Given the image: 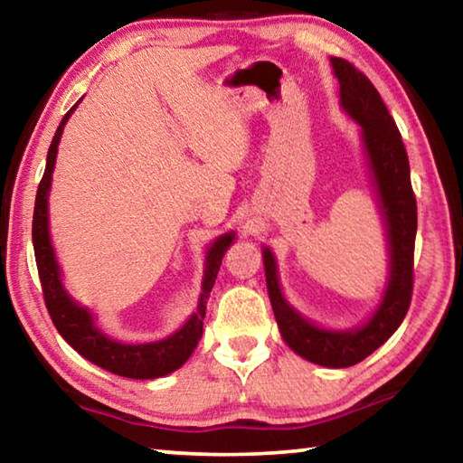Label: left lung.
I'll list each match as a JSON object with an SVG mask.
<instances>
[{
	"label": "left lung",
	"instance_id": "left-lung-1",
	"mask_svg": "<svg viewBox=\"0 0 463 463\" xmlns=\"http://www.w3.org/2000/svg\"><path fill=\"white\" fill-rule=\"evenodd\" d=\"M341 85V104L362 124L365 151L370 155L375 185L380 192L383 221L390 242V281L380 308L364 328L333 333L310 325L288 307L279 292L276 260L265 249V279L279 333L298 355L325 367H349L364 362L409 312L414 286V239H417V198L411 185L409 155L401 130L373 83L345 59H331Z\"/></svg>",
	"mask_w": 463,
	"mask_h": 463
}]
</instances>
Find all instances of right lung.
Wrapping results in <instances>:
<instances>
[{"mask_svg":"<svg viewBox=\"0 0 463 463\" xmlns=\"http://www.w3.org/2000/svg\"><path fill=\"white\" fill-rule=\"evenodd\" d=\"M75 109V106L65 114L61 120L57 132L49 148V156H46V169L44 175L38 184L36 202H34V216H33V242H34V257L38 278H41L43 296L46 310L52 318V325L57 326L62 339H65L71 347L81 354L91 364H96L104 370L112 372L116 375H124V378L135 380H153L161 378L175 372L182 367L192 351L198 345L202 336L203 317H206V300L210 289L214 286L216 273L221 269L222 255L226 247L232 242V234H224L218 239L208 250V263H206V278H203V288L198 304V312L187 320V323L179 328L175 335L167 336V339L156 343H145V345H124L114 339H109L93 325L90 312L77 307V304L67 296L65 289L61 286L59 279V268L54 261V253L49 239V208H46V198H49L51 187V175L54 169V159H57V146L65 128V122Z\"/></svg>","mask_w":463,"mask_h":463,"instance_id":"add662e5","label":"right lung"}]
</instances>
